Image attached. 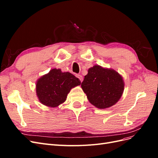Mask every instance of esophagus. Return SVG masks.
Segmentation results:
<instances>
[{
	"label": "esophagus",
	"mask_w": 158,
	"mask_h": 158,
	"mask_svg": "<svg viewBox=\"0 0 158 158\" xmlns=\"http://www.w3.org/2000/svg\"><path fill=\"white\" fill-rule=\"evenodd\" d=\"M76 77L78 78H79V80L81 81V82H82V80H83V77H82V75H80V74H77V75H76Z\"/></svg>",
	"instance_id": "obj_1"
}]
</instances>
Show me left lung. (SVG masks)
<instances>
[{
	"label": "left lung",
	"mask_w": 158,
	"mask_h": 158,
	"mask_svg": "<svg viewBox=\"0 0 158 158\" xmlns=\"http://www.w3.org/2000/svg\"><path fill=\"white\" fill-rule=\"evenodd\" d=\"M81 87L90 103L103 109L114 106L120 99L125 82L114 70L94 65L88 69Z\"/></svg>",
	"instance_id": "1"
}]
</instances>
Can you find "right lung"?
<instances>
[{
    "instance_id": "right-lung-1",
    "label": "right lung",
    "mask_w": 158,
    "mask_h": 158,
    "mask_svg": "<svg viewBox=\"0 0 158 158\" xmlns=\"http://www.w3.org/2000/svg\"><path fill=\"white\" fill-rule=\"evenodd\" d=\"M80 84V80L69 72L52 69L37 80L36 94L43 105L56 107L66 101L72 88Z\"/></svg>"
}]
</instances>
